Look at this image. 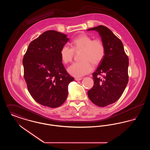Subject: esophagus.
I'll list each match as a JSON object with an SVG mask.
<instances>
[{"instance_id":"obj_1","label":"esophagus","mask_w":150,"mask_h":150,"mask_svg":"<svg viewBox=\"0 0 150 150\" xmlns=\"http://www.w3.org/2000/svg\"><path fill=\"white\" fill-rule=\"evenodd\" d=\"M75 80H76V81H79V80H81L82 78H75Z\"/></svg>"}]
</instances>
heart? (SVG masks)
<instances>
[{"instance_id": "obj_1", "label": "heart", "mask_w": 150, "mask_h": 150, "mask_svg": "<svg viewBox=\"0 0 150 150\" xmlns=\"http://www.w3.org/2000/svg\"><path fill=\"white\" fill-rule=\"evenodd\" d=\"M72 48L67 45L62 47L60 56L64 64L72 60L74 52L81 50L80 61L75 62L68 68V72L72 76L80 78L89 74L93 69L92 65L100 64L105 55V47L100 39H94L86 34H81L72 40Z\"/></svg>"}]
</instances>
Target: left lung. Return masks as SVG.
<instances>
[{"instance_id": "8db88e82", "label": "left lung", "mask_w": 150, "mask_h": 150, "mask_svg": "<svg viewBox=\"0 0 150 150\" xmlns=\"http://www.w3.org/2000/svg\"><path fill=\"white\" fill-rule=\"evenodd\" d=\"M90 30L98 32L105 55L93 73L94 86L88 96L96 105L105 107L120 98L128 83V57L121 40L107 27L100 25Z\"/></svg>"}]
</instances>
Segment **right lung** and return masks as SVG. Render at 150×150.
<instances>
[{
  "instance_id": "obj_1",
  "label": "right lung",
  "mask_w": 150,
  "mask_h": 150,
  "mask_svg": "<svg viewBox=\"0 0 150 150\" xmlns=\"http://www.w3.org/2000/svg\"><path fill=\"white\" fill-rule=\"evenodd\" d=\"M67 35L54 30L43 33L30 43L22 60L24 79L32 97L38 103L56 108L68 95L74 80L62 62L60 50L69 41Z\"/></svg>"
}]
</instances>
